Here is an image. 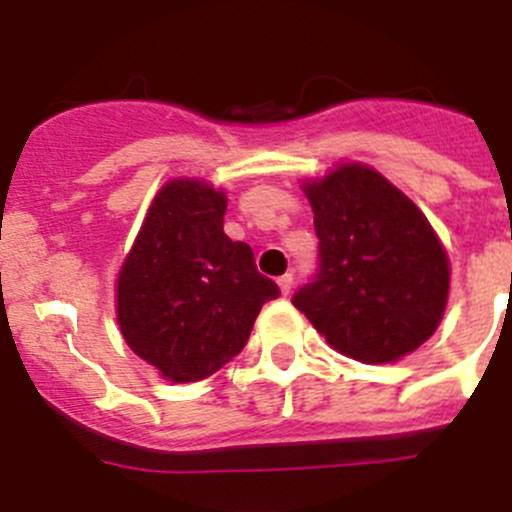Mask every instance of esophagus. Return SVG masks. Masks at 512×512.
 Instances as JSON below:
<instances>
[{"mask_svg": "<svg viewBox=\"0 0 512 512\" xmlns=\"http://www.w3.org/2000/svg\"><path fill=\"white\" fill-rule=\"evenodd\" d=\"M292 280H295V277H292V272H285V275H282V277H277V285H280L282 295H290Z\"/></svg>", "mask_w": 512, "mask_h": 512, "instance_id": "1", "label": "esophagus"}]
</instances>
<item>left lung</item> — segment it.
Returning <instances> with one entry per match:
<instances>
[{
  "label": "left lung",
  "instance_id": "left-lung-1",
  "mask_svg": "<svg viewBox=\"0 0 512 512\" xmlns=\"http://www.w3.org/2000/svg\"><path fill=\"white\" fill-rule=\"evenodd\" d=\"M320 270L292 305L342 355L367 365L418 350L443 320L450 260L428 217L390 180L345 162L305 182Z\"/></svg>",
  "mask_w": 512,
  "mask_h": 512
}]
</instances>
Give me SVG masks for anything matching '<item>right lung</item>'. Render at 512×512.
Segmentation results:
<instances>
[{
  "mask_svg": "<svg viewBox=\"0 0 512 512\" xmlns=\"http://www.w3.org/2000/svg\"><path fill=\"white\" fill-rule=\"evenodd\" d=\"M227 197L192 177L152 200L117 277L124 342L172 382H197L240 355L267 300L247 242L225 235Z\"/></svg>",
  "mask_w": 512,
  "mask_h": 512,
  "instance_id": "add662e5",
  "label": "right lung"
}]
</instances>
